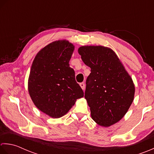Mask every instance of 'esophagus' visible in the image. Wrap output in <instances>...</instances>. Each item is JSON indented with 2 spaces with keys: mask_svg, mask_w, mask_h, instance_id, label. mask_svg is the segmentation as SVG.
Segmentation results:
<instances>
[{
  "mask_svg": "<svg viewBox=\"0 0 154 154\" xmlns=\"http://www.w3.org/2000/svg\"><path fill=\"white\" fill-rule=\"evenodd\" d=\"M80 87L82 88V90L85 89V84H84V83H80Z\"/></svg>",
  "mask_w": 154,
  "mask_h": 154,
  "instance_id": "obj_1",
  "label": "esophagus"
}]
</instances>
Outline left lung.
Returning a JSON list of instances; mask_svg holds the SVG:
<instances>
[{
	"label": "left lung",
	"mask_w": 154,
	"mask_h": 154,
	"mask_svg": "<svg viewBox=\"0 0 154 154\" xmlns=\"http://www.w3.org/2000/svg\"><path fill=\"white\" fill-rule=\"evenodd\" d=\"M78 51L84 63L91 68L84 96L91 117L101 126H110L124 116L133 102V80L111 48L82 46Z\"/></svg>",
	"instance_id": "1"
}]
</instances>
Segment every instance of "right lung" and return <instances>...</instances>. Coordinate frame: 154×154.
<instances>
[{"instance_id":"1","label":"right lung","mask_w":154,"mask_h":154,"mask_svg":"<svg viewBox=\"0 0 154 154\" xmlns=\"http://www.w3.org/2000/svg\"><path fill=\"white\" fill-rule=\"evenodd\" d=\"M74 46L68 40L50 43L37 53L31 66L28 90L37 108L53 118L63 116L82 98L69 61Z\"/></svg>"}]
</instances>
